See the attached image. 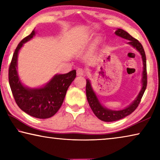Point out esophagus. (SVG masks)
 <instances>
[{"mask_svg":"<svg viewBox=\"0 0 160 160\" xmlns=\"http://www.w3.org/2000/svg\"><path fill=\"white\" fill-rule=\"evenodd\" d=\"M85 72L82 68H78L77 70V75L78 76H85Z\"/></svg>","mask_w":160,"mask_h":160,"instance_id":"esophagus-1","label":"esophagus"}]
</instances>
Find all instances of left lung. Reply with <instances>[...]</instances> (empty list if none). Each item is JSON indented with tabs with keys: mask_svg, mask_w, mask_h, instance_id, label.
<instances>
[{
	"mask_svg": "<svg viewBox=\"0 0 160 160\" xmlns=\"http://www.w3.org/2000/svg\"><path fill=\"white\" fill-rule=\"evenodd\" d=\"M116 35L120 37L123 39L128 40V44L132 46L139 52L142 56V62H143V72H142V89L140 90L139 93L138 94L137 97L133 101L129 106L126 108L122 109V110H111L104 107L101 103L98 98L96 94L92 89L90 81L86 80V96L90 108L95 116L98 118L100 120L106 121V122H111V121H115L120 120L126 116L130 115L135 111L141 101V99L144 95V92L146 90L147 84V60H146V54H145L144 48L137 39L132 37L128 32L126 31L121 29V28H117L115 32Z\"/></svg>",
	"mask_w": 160,
	"mask_h": 160,
	"instance_id": "left-lung-1",
	"label": "left lung"
}]
</instances>
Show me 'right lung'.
I'll use <instances>...</instances> for the list:
<instances>
[{"mask_svg": "<svg viewBox=\"0 0 160 160\" xmlns=\"http://www.w3.org/2000/svg\"><path fill=\"white\" fill-rule=\"evenodd\" d=\"M35 34V30H33L16 47L9 67V85L16 103L21 110L33 117L48 118L60 108L67 90L76 78V70L66 74H57L42 87L31 88L25 86L18 75V54L23 44L32 39Z\"/></svg>", "mask_w": 160, "mask_h": 160, "instance_id": "obj_1", "label": "right lung"}]
</instances>
